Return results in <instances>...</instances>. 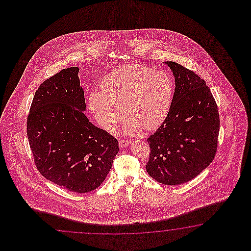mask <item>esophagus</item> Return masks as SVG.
Listing matches in <instances>:
<instances>
[{
    "label": "esophagus",
    "mask_w": 251,
    "mask_h": 251,
    "mask_svg": "<svg viewBox=\"0 0 251 251\" xmlns=\"http://www.w3.org/2000/svg\"><path fill=\"white\" fill-rule=\"evenodd\" d=\"M130 141H128V140H123V139H120L119 140V147L120 148H125V147H126L128 146L129 144H130Z\"/></svg>",
    "instance_id": "34e87169"
}]
</instances>
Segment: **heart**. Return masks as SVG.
Instances as JSON below:
<instances>
[{
	"label": "heart",
	"mask_w": 251,
	"mask_h": 251,
	"mask_svg": "<svg viewBox=\"0 0 251 251\" xmlns=\"http://www.w3.org/2000/svg\"><path fill=\"white\" fill-rule=\"evenodd\" d=\"M102 90L89 94V107L98 124L113 131L126 118L125 131L138 133L142 127L154 130L165 121L173 99V82L164 72L140 64H127L108 73ZM126 111H124V109Z\"/></svg>",
	"instance_id": "obj_1"
}]
</instances>
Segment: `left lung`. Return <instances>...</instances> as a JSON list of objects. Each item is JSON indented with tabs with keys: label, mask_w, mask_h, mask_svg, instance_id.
<instances>
[{
	"label": "left lung",
	"mask_w": 251,
	"mask_h": 251,
	"mask_svg": "<svg viewBox=\"0 0 251 251\" xmlns=\"http://www.w3.org/2000/svg\"><path fill=\"white\" fill-rule=\"evenodd\" d=\"M175 78V91L165 121L151 134L146 164L150 176L176 186L198 176L213 161L220 118L204 80L175 62H165Z\"/></svg>",
	"instance_id": "obj_1"
}]
</instances>
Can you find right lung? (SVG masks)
<instances>
[{
	"label": "right lung",
	"instance_id": "right-lung-1",
	"mask_svg": "<svg viewBox=\"0 0 251 251\" xmlns=\"http://www.w3.org/2000/svg\"><path fill=\"white\" fill-rule=\"evenodd\" d=\"M79 68L62 70L38 87L27 120V134L38 171L76 193L96 189L118 154V140L86 117Z\"/></svg>",
	"mask_w": 251,
	"mask_h": 251
}]
</instances>
